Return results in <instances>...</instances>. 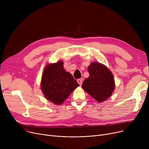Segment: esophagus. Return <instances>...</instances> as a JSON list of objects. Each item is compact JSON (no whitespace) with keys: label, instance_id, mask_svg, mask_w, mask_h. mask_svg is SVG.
<instances>
[{"label":"esophagus","instance_id":"34e87169","mask_svg":"<svg viewBox=\"0 0 149 149\" xmlns=\"http://www.w3.org/2000/svg\"><path fill=\"white\" fill-rule=\"evenodd\" d=\"M77 82H78V83H79L81 86L82 84V83H83L82 79H78L77 80Z\"/></svg>","mask_w":149,"mask_h":149}]
</instances>
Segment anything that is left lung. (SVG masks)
<instances>
[{
	"mask_svg": "<svg viewBox=\"0 0 149 149\" xmlns=\"http://www.w3.org/2000/svg\"><path fill=\"white\" fill-rule=\"evenodd\" d=\"M89 77L82 84V88L98 102L108 98L114 90L112 74L104 65L93 62L88 67Z\"/></svg>",
	"mask_w": 149,
	"mask_h": 149,
	"instance_id": "8db88e82",
	"label": "left lung"
}]
</instances>
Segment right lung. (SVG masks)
Wrapping results in <instances>:
<instances>
[{
    "label": "right lung",
    "instance_id": "1",
    "mask_svg": "<svg viewBox=\"0 0 149 149\" xmlns=\"http://www.w3.org/2000/svg\"><path fill=\"white\" fill-rule=\"evenodd\" d=\"M79 86L63 68V62L46 66L42 78L41 89L45 97L56 104H61Z\"/></svg>",
    "mask_w": 149,
    "mask_h": 149
}]
</instances>
